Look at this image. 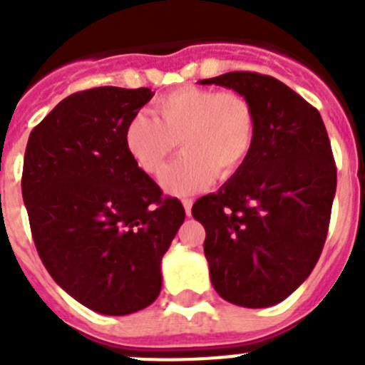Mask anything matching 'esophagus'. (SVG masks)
Wrapping results in <instances>:
<instances>
[{
    "mask_svg": "<svg viewBox=\"0 0 365 365\" xmlns=\"http://www.w3.org/2000/svg\"><path fill=\"white\" fill-rule=\"evenodd\" d=\"M182 206H185L186 215L192 214V206H193V199H182Z\"/></svg>",
    "mask_w": 365,
    "mask_h": 365,
    "instance_id": "obj_1",
    "label": "esophagus"
}]
</instances>
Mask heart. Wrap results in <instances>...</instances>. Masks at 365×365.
<instances>
[{
    "label": "heart",
    "mask_w": 365,
    "mask_h": 365,
    "mask_svg": "<svg viewBox=\"0 0 365 365\" xmlns=\"http://www.w3.org/2000/svg\"><path fill=\"white\" fill-rule=\"evenodd\" d=\"M252 102L237 91L185 86L153 102V117L137 113L124 130V146L144 173L159 177L179 143L185 153L164 173V190L188 195L217 177H235L256 144Z\"/></svg>",
    "instance_id": "obj_1"
}]
</instances>
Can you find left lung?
Masks as SVG:
<instances>
[{"label":"left lung","mask_w":365,"mask_h":365,"mask_svg":"<svg viewBox=\"0 0 365 365\" xmlns=\"http://www.w3.org/2000/svg\"><path fill=\"white\" fill-rule=\"evenodd\" d=\"M199 83L241 93L257 117L250 159L192 215L221 298L248 309L283 302L314 269L327 237L336 164L318 109L267 74L234 71Z\"/></svg>","instance_id":"left-lung-1"}]
</instances>
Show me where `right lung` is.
Here are the masks:
<instances>
[{
	"label": "right lung",
	"mask_w": 365,
	"mask_h": 365,
	"mask_svg": "<svg viewBox=\"0 0 365 365\" xmlns=\"http://www.w3.org/2000/svg\"><path fill=\"white\" fill-rule=\"evenodd\" d=\"M151 89L93 87L63 98L31 131L21 193L41 263L100 314L148 307L185 208L135 164L124 130Z\"/></svg>",
	"instance_id": "1"
}]
</instances>
